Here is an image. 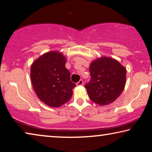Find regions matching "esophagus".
I'll return each instance as SVG.
<instances>
[{
	"label": "esophagus",
	"instance_id": "esophagus-1",
	"mask_svg": "<svg viewBox=\"0 0 152 152\" xmlns=\"http://www.w3.org/2000/svg\"><path fill=\"white\" fill-rule=\"evenodd\" d=\"M84 84V82H83V80H79V82H78L76 83V86H82Z\"/></svg>",
	"mask_w": 152,
	"mask_h": 152
}]
</instances>
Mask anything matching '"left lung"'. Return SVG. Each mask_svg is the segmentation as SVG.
<instances>
[{
    "label": "left lung",
    "mask_w": 152,
    "mask_h": 152,
    "mask_svg": "<svg viewBox=\"0 0 152 152\" xmlns=\"http://www.w3.org/2000/svg\"><path fill=\"white\" fill-rule=\"evenodd\" d=\"M89 70L91 78L85 88L91 101L102 106L114 102L125 88V67L115 59L101 57L92 61Z\"/></svg>",
    "instance_id": "1"
}]
</instances>
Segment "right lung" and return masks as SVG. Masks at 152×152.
I'll list each match as a JSON object with an SVG mask.
<instances>
[{"label": "right lung", "instance_id": "right-lung-1", "mask_svg": "<svg viewBox=\"0 0 152 152\" xmlns=\"http://www.w3.org/2000/svg\"><path fill=\"white\" fill-rule=\"evenodd\" d=\"M66 59L56 51L45 53L32 64L31 80L40 101L49 107H60L72 96L76 84L66 68Z\"/></svg>", "mask_w": 152, "mask_h": 152}]
</instances>
